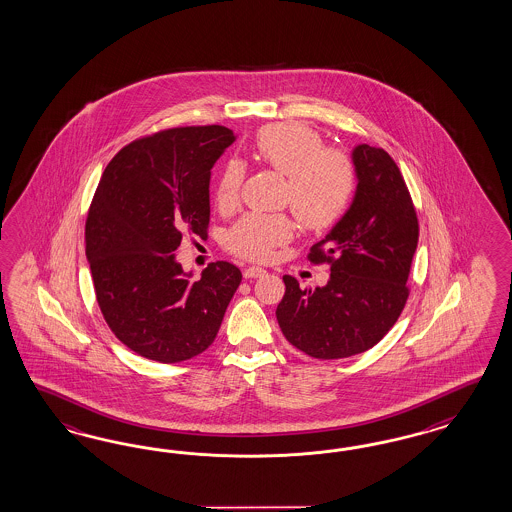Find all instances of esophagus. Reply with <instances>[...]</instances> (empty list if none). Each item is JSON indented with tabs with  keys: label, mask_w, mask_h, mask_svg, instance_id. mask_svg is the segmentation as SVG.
Returning <instances> with one entry per match:
<instances>
[{
	"label": "esophagus",
	"mask_w": 512,
	"mask_h": 512,
	"mask_svg": "<svg viewBox=\"0 0 512 512\" xmlns=\"http://www.w3.org/2000/svg\"><path fill=\"white\" fill-rule=\"evenodd\" d=\"M263 276H266V270L261 266H249L244 270V278L246 279L263 278Z\"/></svg>",
	"instance_id": "obj_1"
}]
</instances>
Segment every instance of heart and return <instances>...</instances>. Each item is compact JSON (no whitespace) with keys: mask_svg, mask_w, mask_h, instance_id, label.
<instances>
[{"mask_svg":"<svg viewBox=\"0 0 512 512\" xmlns=\"http://www.w3.org/2000/svg\"><path fill=\"white\" fill-rule=\"evenodd\" d=\"M253 157L287 176L285 201L300 225L313 233L334 227L349 210L357 191V171L351 157L325 148L323 137L302 122L264 125L253 140ZM244 165L229 161L219 174L216 202L233 208L240 199ZM293 225L285 216L248 214L227 234L225 244L234 255L264 261L274 248L289 242Z\"/></svg>","mask_w":512,"mask_h":512,"instance_id":"heart-1","label":"heart"}]
</instances>
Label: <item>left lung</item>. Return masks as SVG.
I'll use <instances>...</instances> for the list:
<instances>
[{"label":"left lung","instance_id":"left-lung-1","mask_svg":"<svg viewBox=\"0 0 512 512\" xmlns=\"http://www.w3.org/2000/svg\"><path fill=\"white\" fill-rule=\"evenodd\" d=\"M357 191L345 216L311 248L313 264H330L325 287L302 289L283 276L276 317L283 336L313 358H347L372 349L398 321L419 242V219L394 159L358 144Z\"/></svg>","mask_w":512,"mask_h":512}]
</instances>
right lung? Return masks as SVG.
Returning <instances> with one entry per match:
<instances>
[{"label": "right lung", "mask_w": 512, "mask_h": 512, "mask_svg": "<svg viewBox=\"0 0 512 512\" xmlns=\"http://www.w3.org/2000/svg\"><path fill=\"white\" fill-rule=\"evenodd\" d=\"M223 125L174 127L112 157L86 219L95 298L114 336L140 357L174 364L214 340L242 272L210 263L191 281L174 251L210 223L212 167L233 144Z\"/></svg>", "instance_id": "obj_1"}]
</instances>
